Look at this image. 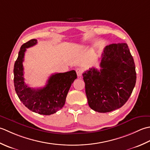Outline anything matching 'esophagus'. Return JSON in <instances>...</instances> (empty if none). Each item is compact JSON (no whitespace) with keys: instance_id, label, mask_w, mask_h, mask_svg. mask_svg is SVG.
<instances>
[{"instance_id":"obj_1","label":"esophagus","mask_w":150,"mask_h":150,"mask_svg":"<svg viewBox=\"0 0 150 150\" xmlns=\"http://www.w3.org/2000/svg\"><path fill=\"white\" fill-rule=\"evenodd\" d=\"M76 74H77L78 77H81L82 76V74H83V69H81L80 68H78L76 70Z\"/></svg>"}]
</instances>
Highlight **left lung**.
<instances>
[{
  "label": "left lung",
  "instance_id": "1",
  "mask_svg": "<svg viewBox=\"0 0 150 150\" xmlns=\"http://www.w3.org/2000/svg\"><path fill=\"white\" fill-rule=\"evenodd\" d=\"M100 71L91 68L83 74L88 103L94 111L108 112L120 108L135 87V65L126 43L106 46Z\"/></svg>",
  "mask_w": 150,
  "mask_h": 150
}]
</instances>
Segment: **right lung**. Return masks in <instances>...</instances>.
Segmentation results:
<instances>
[{"instance_id":"obj_1","label":"right lung","mask_w":150,"mask_h":150,"mask_svg":"<svg viewBox=\"0 0 150 150\" xmlns=\"http://www.w3.org/2000/svg\"><path fill=\"white\" fill-rule=\"evenodd\" d=\"M33 39L23 44L15 61L13 74L15 90L23 104L36 113L50 115L56 112L65 105L66 97L72 83L77 78L75 71L51 75L44 87L33 88L28 87L23 77L24 53L26 48L37 44Z\"/></svg>"}]
</instances>
